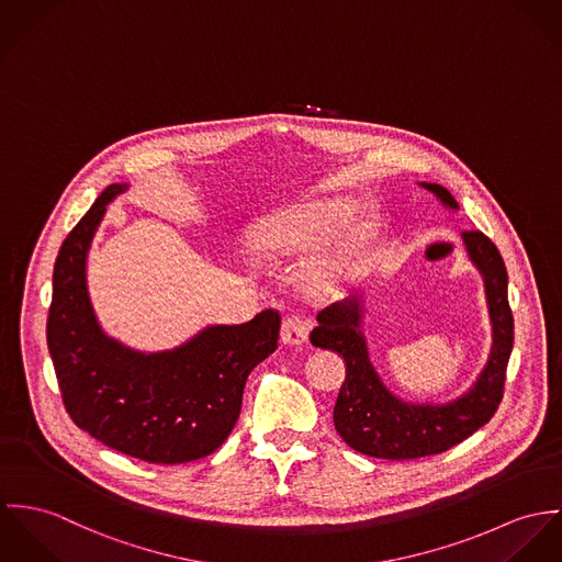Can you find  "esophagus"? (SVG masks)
Wrapping results in <instances>:
<instances>
[{
	"label": "esophagus",
	"instance_id": "obj_1",
	"mask_svg": "<svg viewBox=\"0 0 562 562\" xmlns=\"http://www.w3.org/2000/svg\"><path fill=\"white\" fill-rule=\"evenodd\" d=\"M311 323L300 314H289L282 323V342L284 345H302L308 340Z\"/></svg>",
	"mask_w": 562,
	"mask_h": 562
}]
</instances>
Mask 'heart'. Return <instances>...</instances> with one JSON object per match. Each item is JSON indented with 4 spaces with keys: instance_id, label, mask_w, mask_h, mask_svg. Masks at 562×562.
<instances>
[{
    "instance_id": "b5f03b06",
    "label": "heart",
    "mask_w": 562,
    "mask_h": 562,
    "mask_svg": "<svg viewBox=\"0 0 562 562\" xmlns=\"http://www.w3.org/2000/svg\"><path fill=\"white\" fill-rule=\"evenodd\" d=\"M353 222V206L345 200H312L282 206L260 217L250 231V248L262 258H280L295 251L312 250ZM374 224L353 226L334 250L321 254L304 269V282L314 293H329L351 280L362 265Z\"/></svg>"
}]
</instances>
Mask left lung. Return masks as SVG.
I'll list each match as a JSON object with an SVG mask.
<instances>
[{
  "mask_svg": "<svg viewBox=\"0 0 562 562\" xmlns=\"http://www.w3.org/2000/svg\"><path fill=\"white\" fill-rule=\"evenodd\" d=\"M448 209H459L452 193L423 183ZM463 241L472 262L485 278L494 345L476 383L446 405H414L396 398L374 373L362 325L360 297L338 302L316 314L311 342L331 349L347 362V376L334 405V427L353 450L376 459H418L443 452L492 420L504 396L506 367L513 349V312L508 276L498 248L481 231H465Z\"/></svg>",
  "mask_w": 562,
  "mask_h": 562,
  "instance_id": "8db88e82",
  "label": "left lung"
}]
</instances>
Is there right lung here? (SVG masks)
<instances>
[{
  "mask_svg": "<svg viewBox=\"0 0 562 562\" xmlns=\"http://www.w3.org/2000/svg\"><path fill=\"white\" fill-rule=\"evenodd\" d=\"M126 186H110L68 233L54 265L47 345L72 423L105 446L148 461L188 463L231 436L248 374L278 349L280 312L241 325H213L161 353H139L110 338L92 311L86 254L108 204Z\"/></svg>",
  "mask_w": 562,
  "mask_h": 562,
  "instance_id": "right-lung-1",
  "label": "right lung"
}]
</instances>
